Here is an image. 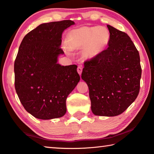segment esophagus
<instances>
[{
  "mask_svg": "<svg viewBox=\"0 0 154 154\" xmlns=\"http://www.w3.org/2000/svg\"><path fill=\"white\" fill-rule=\"evenodd\" d=\"M77 70L78 73H79V74L81 75V74H82V70H83L82 66V65H79V66H78Z\"/></svg>",
  "mask_w": 154,
  "mask_h": 154,
  "instance_id": "esophagus-1",
  "label": "esophagus"
}]
</instances>
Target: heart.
Masks as SVG:
<instances>
[{
    "instance_id": "b5f03b06",
    "label": "heart",
    "mask_w": 154,
    "mask_h": 154,
    "mask_svg": "<svg viewBox=\"0 0 154 154\" xmlns=\"http://www.w3.org/2000/svg\"><path fill=\"white\" fill-rule=\"evenodd\" d=\"M110 40V32L104 27H82L71 30L66 38L69 49L82 48L87 58L96 57L104 50Z\"/></svg>"
}]
</instances>
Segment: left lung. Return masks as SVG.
I'll return each mask as SVG.
<instances>
[{
	"label": "left lung",
	"mask_w": 154,
	"mask_h": 154,
	"mask_svg": "<svg viewBox=\"0 0 154 154\" xmlns=\"http://www.w3.org/2000/svg\"><path fill=\"white\" fill-rule=\"evenodd\" d=\"M107 27L108 47L85 61L82 78L88 85L92 112L114 116L123 112L137 97L141 66L139 52L129 36Z\"/></svg>",
	"instance_id": "8db88e82"
}]
</instances>
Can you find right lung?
I'll return each mask as SVG.
<instances>
[{
  "label": "right lung",
  "instance_id": "1",
  "mask_svg": "<svg viewBox=\"0 0 154 154\" xmlns=\"http://www.w3.org/2000/svg\"><path fill=\"white\" fill-rule=\"evenodd\" d=\"M71 20L42 23L29 32L19 46L14 64L15 88L27 112L42 120L60 118L66 100L80 80L75 65L61 66L58 57L63 31Z\"/></svg>",
  "mask_w": 154,
  "mask_h": 154
}]
</instances>
